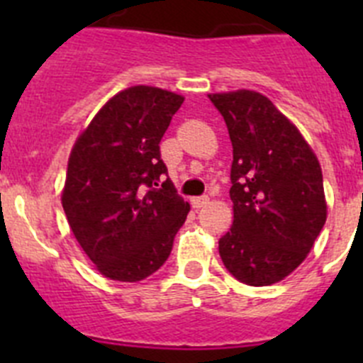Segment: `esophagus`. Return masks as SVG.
Returning a JSON list of instances; mask_svg holds the SVG:
<instances>
[{
    "label": "esophagus",
    "mask_w": 363,
    "mask_h": 363,
    "mask_svg": "<svg viewBox=\"0 0 363 363\" xmlns=\"http://www.w3.org/2000/svg\"><path fill=\"white\" fill-rule=\"evenodd\" d=\"M191 203H192V207H194V209H201V207H205V205L209 203V196H198V198H192Z\"/></svg>",
    "instance_id": "obj_1"
}]
</instances>
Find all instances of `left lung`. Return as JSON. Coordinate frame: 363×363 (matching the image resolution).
Returning a JSON list of instances; mask_svg holds the SVG:
<instances>
[{
	"instance_id": "left-lung-1",
	"label": "left lung",
	"mask_w": 363,
	"mask_h": 363,
	"mask_svg": "<svg viewBox=\"0 0 363 363\" xmlns=\"http://www.w3.org/2000/svg\"><path fill=\"white\" fill-rule=\"evenodd\" d=\"M233 142V227L218 242L242 284L281 281L307 258L327 220L322 167L296 125L256 91L209 94Z\"/></svg>"
}]
</instances>
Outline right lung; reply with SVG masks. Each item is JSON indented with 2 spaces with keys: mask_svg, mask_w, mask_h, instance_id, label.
<instances>
[{
  "mask_svg": "<svg viewBox=\"0 0 363 363\" xmlns=\"http://www.w3.org/2000/svg\"><path fill=\"white\" fill-rule=\"evenodd\" d=\"M184 96L136 85L112 96L76 138L62 205L96 271L142 281L169 258L191 205L176 194L160 142Z\"/></svg>",
  "mask_w": 363,
  "mask_h": 363,
  "instance_id": "add662e5",
  "label": "right lung"
}]
</instances>
